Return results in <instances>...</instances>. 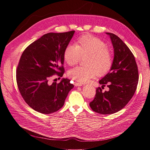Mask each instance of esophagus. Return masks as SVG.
<instances>
[{"mask_svg":"<svg viewBox=\"0 0 150 150\" xmlns=\"http://www.w3.org/2000/svg\"><path fill=\"white\" fill-rule=\"evenodd\" d=\"M74 85H75L76 86H81L83 85V84L81 83H79V82H75Z\"/></svg>","mask_w":150,"mask_h":150,"instance_id":"34e87169","label":"esophagus"}]
</instances>
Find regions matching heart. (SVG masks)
I'll return each mask as SVG.
<instances>
[{
    "instance_id": "b5f03b06",
    "label": "heart",
    "mask_w": 150,
    "mask_h": 150,
    "mask_svg": "<svg viewBox=\"0 0 150 150\" xmlns=\"http://www.w3.org/2000/svg\"><path fill=\"white\" fill-rule=\"evenodd\" d=\"M64 61L70 66H74L86 57L84 64L86 66H78L67 72L71 78L80 83H86L98 74L102 76L111 69L113 64L111 51L106 43L93 35H86L79 38L76 46L67 45L63 54Z\"/></svg>"
}]
</instances>
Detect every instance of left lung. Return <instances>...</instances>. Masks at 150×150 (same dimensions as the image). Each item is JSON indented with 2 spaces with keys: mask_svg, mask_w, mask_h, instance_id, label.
<instances>
[{
  "mask_svg": "<svg viewBox=\"0 0 150 150\" xmlns=\"http://www.w3.org/2000/svg\"><path fill=\"white\" fill-rule=\"evenodd\" d=\"M106 34L110 36L115 56L110 71L99 83L103 89L107 85L109 91L103 92L98 87L89 103L93 111L102 115L113 114L122 110L133 96L139 79L138 66L130 49L116 35Z\"/></svg>",
  "mask_w": 150,
  "mask_h": 150,
  "instance_id": "left-lung-1",
  "label": "left lung"
}]
</instances>
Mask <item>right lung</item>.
<instances>
[{
  "label": "right lung",
  "mask_w": 150,
  "mask_h": 150,
  "mask_svg": "<svg viewBox=\"0 0 150 150\" xmlns=\"http://www.w3.org/2000/svg\"><path fill=\"white\" fill-rule=\"evenodd\" d=\"M74 32L44 34L22 54L16 70L17 84L25 102L36 111L50 114L60 110L74 87L66 78L52 84L49 80L64 74L63 54Z\"/></svg>",
  "instance_id": "1"
}]
</instances>
